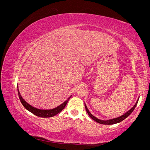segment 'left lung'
I'll return each mask as SVG.
<instances>
[{
	"instance_id": "left-lung-1",
	"label": "left lung",
	"mask_w": 150,
	"mask_h": 150,
	"mask_svg": "<svg viewBox=\"0 0 150 150\" xmlns=\"http://www.w3.org/2000/svg\"><path fill=\"white\" fill-rule=\"evenodd\" d=\"M139 98H138V100L137 101V102H136L135 104L133 106V107L132 108H131L130 110L127 111L126 113H125L124 115H121V116L120 117H115V118H112V119H110V120H99L98 118H97L96 117H95L94 116H93L91 113L89 111V110L88 109L87 106H86V104L84 103V106H85V108H86V111H87L88 115L89 116V117H91V118L93 119L94 121H95L96 122H98V123L99 124H102V125H114V124H116V123H118V122H120L121 121H122V120H124L125 118H126L127 117L129 116L131 113L133 111V110H134V108H136V106H137V103L138 102V99H139Z\"/></svg>"
}]
</instances>
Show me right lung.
<instances>
[{"label": "right lung", "mask_w": 150, "mask_h": 150, "mask_svg": "<svg viewBox=\"0 0 150 150\" xmlns=\"http://www.w3.org/2000/svg\"><path fill=\"white\" fill-rule=\"evenodd\" d=\"M17 90H18V94H19V99L23 106L27 110H28L34 115L39 117H50L57 115L58 113H59L63 109L65 108L68 101L69 100V99L72 96L71 95V96H70L69 98H68L64 103L60 104L59 106H57L56 108H54L53 109H50V110H41V109L36 108L35 107H33V106L30 105L29 103H28L24 100L23 98L22 97L21 94L19 92V88H18V86H17Z\"/></svg>", "instance_id": "obj_1"}]
</instances>
